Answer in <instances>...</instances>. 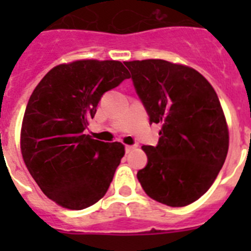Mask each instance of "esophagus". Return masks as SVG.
Wrapping results in <instances>:
<instances>
[{"mask_svg": "<svg viewBox=\"0 0 251 251\" xmlns=\"http://www.w3.org/2000/svg\"><path fill=\"white\" fill-rule=\"evenodd\" d=\"M134 148H136V146H126V152L129 153L130 151H133Z\"/></svg>", "mask_w": 251, "mask_h": 251, "instance_id": "obj_1", "label": "esophagus"}]
</instances>
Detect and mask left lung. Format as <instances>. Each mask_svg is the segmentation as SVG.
<instances>
[{"instance_id":"left-lung-1","label":"left lung","mask_w":251,"mask_h":251,"mask_svg":"<svg viewBox=\"0 0 251 251\" xmlns=\"http://www.w3.org/2000/svg\"><path fill=\"white\" fill-rule=\"evenodd\" d=\"M124 65L150 124L162 126L156 147H142L148 161L137 178L153 200L172 207L190 205L211 187L229 150V132L216 92L188 66L159 59Z\"/></svg>"}]
</instances>
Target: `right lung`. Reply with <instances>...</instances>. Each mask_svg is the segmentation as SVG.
<instances>
[{"label": "right lung", "mask_w": 251, "mask_h": 251, "mask_svg": "<svg viewBox=\"0 0 251 251\" xmlns=\"http://www.w3.org/2000/svg\"><path fill=\"white\" fill-rule=\"evenodd\" d=\"M129 77L121 61L79 60L51 69L31 94L22 121V157L57 205L83 210L108 191L124 146L93 139L84 130L104 93Z\"/></svg>", "instance_id": "1"}]
</instances>
